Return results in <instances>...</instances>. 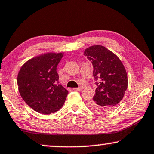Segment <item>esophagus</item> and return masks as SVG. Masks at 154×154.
I'll return each mask as SVG.
<instances>
[{
	"instance_id": "1",
	"label": "esophagus",
	"mask_w": 154,
	"mask_h": 154,
	"mask_svg": "<svg viewBox=\"0 0 154 154\" xmlns=\"http://www.w3.org/2000/svg\"><path fill=\"white\" fill-rule=\"evenodd\" d=\"M73 90L74 91H80L82 90V87H78V88H73Z\"/></svg>"
}]
</instances>
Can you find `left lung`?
<instances>
[{"mask_svg": "<svg viewBox=\"0 0 154 154\" xmlns=\"http://www.w3.org/2000/svg\"><path fill=\"white\" fill-rule=\"evenodd\" d=\"M84 56L94 66L93 76L97 88L89 104L93 111L107 113L123 99L128 88V76L117 56L101 45L86 49Z\"/></svg>", "mask_w": 154, "mask_h": 154, "instance_id": "obj_1", "label": "left lung"}]
</instances>
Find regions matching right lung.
<instances>
[{
  "mask_svg": "<svg viewBox=\"0 0 154 154\" xmlns=\"http://www.w3.org/2000/svg\"><path fill=\"white\" fill-rule=\"evenodd\" d=\"M63 53H47L28 60L17 77L19 91L25 103L43 114L54 113L63 107L68 91L58 82L56 67Z\"/></svg>",
  "mask_w": 154,
  "mask_h": 154,
  "instance_id": "obj_1",
  "label": "right lung"
}]
</instances>
